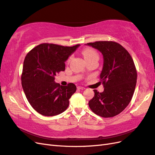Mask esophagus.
Here are the masks:
<instances>
[{
	"label": "esophagus",
	"mask_w": 155,
	"mask_h": 155,
	"mask_svg": "<svg viewBox=\"0 0 155 155\" xmlns=\"http://www.w3.org/2000/svg\"><path fill=\"white\" fill-rule=\"evenodd\" d=\"M78 89H81V90H84V89H85V88L83 87H81V86H78Z\"/></svg>",
	"instance_id": "1"
}]
</instances>
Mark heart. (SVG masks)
Instances as JSON below:
<instances>
[{
  "mask_svg": "<svg viewBox=\"0 0 155 155\" xmlns=\"http://www.w3.org/2000/svg\"><path fill=\"white\" fill-rule=\"evenodd\" d=\"M82 54L85 60L90 58L91 57L94 55H98V53L96 52L94 49L91 48H85L82 51Z\"/></svg>",
  "mask_w": 155,
  "mask_h": 155,
  "instance_id": "b5f03b06",
  "label": "heart"
}]
</instances>
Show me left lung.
Listing matches in <instances>:
<instances>
[{
  "label": "left lung",
  "instance_id": "8db88e82",
  "mask_svg": "<svg viewBox=\"0 0 155 155\" xmlns=\"http://www.w3.org/2000/svg\"><path fill=\"white\" fill-rule=\"evenodd\" d=\"M87 45L98 49L104 58L100 80L104 90L89 102L91 110L102 117H113L122 112L130 102L137 81L134 62L127 50L112 41H99Z\"/></svg>",
  "mask_w": 155,
  "mask_h": 155
}]
</instances>
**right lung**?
Listing matches in <instances>:
<instances>
[{
	"instance_id": "obj_1",
	"label": "right lung",
	"mask_w": 155,
	"mask_h": 155,
	"mask_svg": "<svg viewBox=\"0 0 155 155\" xmlns=\"http://www.w3.org/2000/svg\"><path fill=\"white\" fill-rule=\"evenodd\" d=\"M79 44L72 47L41 44L25 58L21 85L29 104L40 114L54 116L64 111L69 99L76 91L74 83L67 86L55 82L56 74L64 71L65 61Z\"/></svg>"
}]
</instances>
